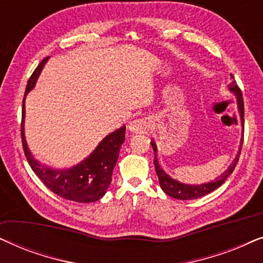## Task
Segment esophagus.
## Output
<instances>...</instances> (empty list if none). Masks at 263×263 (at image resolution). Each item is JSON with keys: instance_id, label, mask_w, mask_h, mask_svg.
<instances>
[{"instance_id": "1", "label": "esophagus", "mask_w": 263, "mask_h": 263, "mask_svg": "<svg viewBox=\"0 0 263 263\" xmlns=\"http://www.w3.org/2000/svg\"><path fill=\"white\" fill-rule=\"evenodd\" d=\"M151 123L147 118H138V120L133 121L129 123L128 128L132 133L135 134H142V133H147L149 130Z\"/></svg>"}]
</instances>
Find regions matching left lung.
<instances>
[{
    "label": "left lung",
    "mask_w": 263,
    "mask_h": 263,
    "mask_svg": "<svg viewBox=\"0 0 263 263\" xmlns=\"http://www.w3.org/2000/svg\"><path fill=\"white\" fill-rule=\"evenodd\" d=\"M231 78L233 79L232 74ZM229 89L231 91L233 95L236 97V102H237V109H238L239 112V117H240V123H242V139H240V146L238 149V153L230 166L228 167V170L214 179V181L207 182V183H202V184H185V183H182L177 181V179H174L170 175H167L163 168L160 167L159 163H158V158H157V145L154 141H151V145H152L153 152H154V167H156V172L158 175V179H159V184L160 188L163 189V192L167 195H170L171 197H175L177 200H194V199H199V197H202L207 194H210L219 188L222 183H224L230 175L232 174L233 170H235L237 163H238L239 159V154H240V149H242V145H243V138H244V102H243V97H242V92L237 85V82L235 80H232L231 84L229 85Z\"/></svg>",
    "instance_id": "8db88e82"
}]
</instances>
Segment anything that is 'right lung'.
<instances>
[{"label":"right lung","mask_w":263,"mask_h":263,"mask_svg":"<svg viewBox=\"0 0 263 263\" xmlns=\"http://www.w3.org/2000/svg\"><path fill=\"white\" fill-rule=\"evenodd\" d=\"M50 57H45L28 79L23 100L21 139L25 156L34 174L48 188L63 199L75 202H95L105 195L111 183V176L117 163L118 154L125 138V125L106 135L95 151L80 163L69 168H52L41 164L33 157L25 139V99L34 88L41 71Z\"/></svg>","instance_id":"obj_1"}]
</instances>
